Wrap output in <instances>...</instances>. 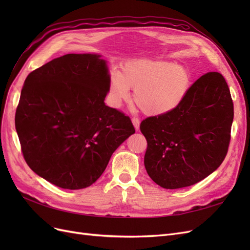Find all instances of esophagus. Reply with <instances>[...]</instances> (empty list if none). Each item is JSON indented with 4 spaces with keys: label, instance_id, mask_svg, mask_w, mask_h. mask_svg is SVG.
I'll list each match as a JSON object with an SVG mask.
<instances>
[{
    "label": "esophagus",
    "instance_id": "obj_1",
    "mask_svg": "<svg viewBox=\"0 0 250 250\" xmlns=\"http://www.w3.org/2000/svg\"><path fill=\"white\" fill-rule=\"evenodd\" d=\"M132 124L135 128V130H139L140 129V120L138 118H132Z\"/></svg>",
    "mask_w": 250,
    "mask_h": 250
}]
</instances>
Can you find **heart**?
Returning a JSON list of instances; mask_svg holds the SVG:
<instances>
[{
    "label": "heart",
    "mask_w": 250,
    "mask_h": 250,
    "mask_svg": "<svg viewBox=\"0 0 250 250\" xmlns=\"http://www.w3.org/2000/svg\"><path fill=\"white\" fill-rule=\"evenodd\" d=\"M190 84V73L183 65L169 62L133 60L124 64L121 73H111L108 98L112 106L119 107L129 99V88H132L134 102L144 113L162 116L179 106Z\"/></svg>",
    "instance_id": "b5f03b06"
}]
</instances>
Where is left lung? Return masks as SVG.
<instances>
[{
    "label": "left lung",
    "mask_w": 250,
    "mask_h": 250,
    "mask_svg": "<svg viewBox=\"0 0 250 250\" xmlns=\"http://www.w3.org/2000/svg\"><path fill=\"white\" fill-rule=\"evenodd\" d=\"M233 103L220 73L196 80L174 110L142 121L147 140L144 164L150 178L165 188L199 183L222 164L228 154Z\"/></svg>",
    "instance_id": "1"
}]
</instances>
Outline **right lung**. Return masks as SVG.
Returning a JSON list of instances; mask_svg holds the SVG:
<instances>
[{"mask_svg":"<svg viewBox=\"0 0 250 250\" xmlns=\"http://www.w3.org/2000/svg\"><path fill=\"white\" fill-rule=\"evenodd\" d=\"M108 81L106 62L97 54H66L28 75L16 129L37 175L69 190L89 187L135 132L129 117L105 105Z\"/></svg>","mask_w":250,"mask_h":250,"instance_id":"1","label":"right lung"}]
</instances>
